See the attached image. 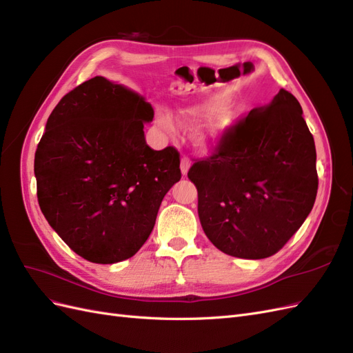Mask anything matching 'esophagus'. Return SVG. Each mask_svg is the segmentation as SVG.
<instances>
[{"instance_id": "1", "label": "esophagus", "mask_w": 353, "mask_h": 353, "mask_svg": "<svg viewBox=\"0 0 353 353\" xmlns=\"http://www.w3.org/2000/svg\"><path fill=\"white\" fill-rule=\"evenodd\" d=\"M190 165H191V162H190L188 157H183V159H181V172H183L184 176H185L187 172H188Z\"/></svg>"}]
</instances>
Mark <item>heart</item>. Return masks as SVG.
<instances>
[{"label":"heart","mask_w":353,"mask_h":353,"mask_svg":"<svg viewBox=\"0 0 353 353\" xmlns=\"http://www.w3.org/2000/svg\"><path fill=\"white\" fill-rule=\"evenodd\" d=\"M227 103L228 101L222 97H212L183 112V121L187 123L210 119L197 134V143L206 150H215L223 143V138L232 123L231 116L225 112ZM160 122L165 128L170 126L168 116L160 117Z\"/></svg>","instance_id":"heart-1"}]
</instances>
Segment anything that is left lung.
Instances as JSON below:
<instances>
[{
    "label": "left lung",
    "mask_w": 353,
    "mask_h": 353,
    "mask_svg": "<svg viewBox=\"0 0 353 353\" xmlns=\"http://www.w3.org/2000/svg\"><path fill=\"white\" fill-rule=\"evenodd\" d=\"M292 92L239 121L188 178L199 196L203 231L215 248L241 259L275 254L302 227L316 190L314 137Z\"/></svg>",
    "instance_id": "left-lung-1"
}]
</instances>
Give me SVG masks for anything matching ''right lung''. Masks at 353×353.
<instances>
[{
  "label": "right lung",
  "instance_id": "1",
  "mask_svg": "<svg viewBox=\"0 0 353 353\" xmlns=\"http://www.w3.org/2000/svg\"><path fill=\"white\" fill-rule=\"evenodd\" d=\"M144 97L95 77L51 112L35 153L37 196L61 240L94 263L131 258L153 231L165 194L181 179L175 147L153 150Z\"/></svg>",
  "mask_w": 353,
  "mask_h": 353
}]
</instances>
